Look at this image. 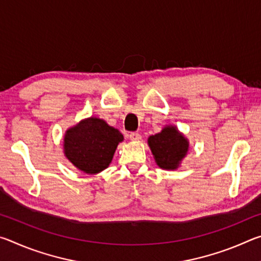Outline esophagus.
I'll use <instances>...</instances> for the list:
<instances>
[{"mask_svg":"<svg viewBox=\"0 0 261 261\" xmlns=\"http://www.w3.org/2000/svg\"><path fill=\"white\" fill-rule=\"evenodd\" d=\"M129 138L132 141H139L141 139V136L138 134V132H131V134L129 135Z\"/></svg>","mask_w":261,"mask_h":261,"instance_id":"esophagus-1","label":"esophagus"}]
</instances>
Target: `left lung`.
I'll return each instance as SVG.
<instances>
[{"label": "left lung", "mask_w": 261, "mask_h": 261, "mask_svg": "<svg viewBox=\"0 0 261 261\" xmlns=\"http://www.w3.org/2000/svg\"><path fill=\"white\" fill-rule=\"evenodd\" d=\"M156 165L166 170L177 169L189 151V140L174 125H167L148 138Z\"/></svg>", "instance_id": "8db88e82"}]
</instances>
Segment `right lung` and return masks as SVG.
<instances>
[{"mask_svg": "<svg viewBox=\"0 0 261 261\" xmlns=\"http://www.w3.org/2000/svg\"><path fill=\"white\" fill-rule=\"evenodd\" d=\"M123 135L98 117L85 118L65 131L64 155L84 173L94 175L112 162Z\"/></svg>", "mask_w": 261, "mask_h": 261, "instance_id": "obj_1", "label": "right lung"}]
</instances>
